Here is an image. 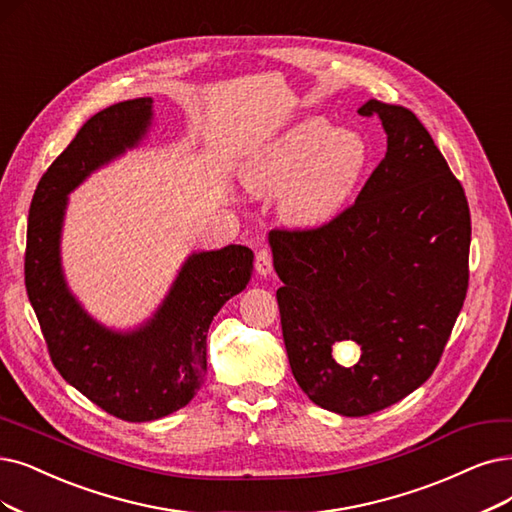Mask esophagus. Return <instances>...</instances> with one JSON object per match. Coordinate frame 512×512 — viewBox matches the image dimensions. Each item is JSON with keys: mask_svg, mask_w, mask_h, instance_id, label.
<instances>
[{"mask_svg": "<svg viewBox=\"0 0 512 512\" xmlns=\"http://www.w3.org/2000/svg\"><path fill=\"white\" fill-rule=\"evenodd\" d=\"M271 271H273V256H271V252L269 250H260L256 254V273L260 277H267V275H271Z\"/></svg>", "mask_w": 512, "mask_h": 512, "instance_id": "esophagus-1", "label": "esophagus"}]
</instances>
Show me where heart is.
Listing matches in <instances>:
<instances>
[{
	"instance_id": "b5f03b06",
	"label": "heart",
	"mask_w": 512,
	"mask_h": 512,
	"mask_svg": "<svg viewBox=\"0 0 512 512\" xmlns=\"http://www.w3.org/2000/svg\"><path fill=\"white\" fill-rule=\"evenodd\" d=\"M365 138L353 128H332L323 117L302 119L262 147L243 170L254 195H275L294 227L317 229L338 218L365 172Z\"/></svg>"
}]
</instances>
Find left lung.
I'll return each mask as SVG.
<instances>
[{"mask_svg": "<svg viewBox=\"0 0 512 512\" xmlns=\"http://www.w3.org/2000/svg\"><path fill=\"white\" fill-rule=\"evenodd\" d=\"M386 155L349 210L313 231H271L285 351L315 405L340 416L384 410L422 386L468 288L466 195L431 134L405 107L367 100ZM342 343L360 346L340 366Z\"/></svg>", "mask_w": 512, "mask_h": 512, "instance_id": "left-lung-1", "label": "left lung"}]
</instances>
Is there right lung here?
I'll use <instances>...</instances> for the list:
<instances>
[{
    "instance_id": "add662e5",
    "label": "right lung",
    "mask_w": 512,
    "mask_h": 512,
    "mask_svg": "<svg viewBox=\"0 0 512 512\" xmlns=\"http://www.w3.org/2000/svg\"><path fill=\"white\" fill-rule=\"evenodd\" d=\"M151 124L153 98L117 102L90 117L39 180L27 224L25 285L54 367L81 395L128 422L163 418L197 395L210 323L245 290L254 269L245 245L193 252L157 311L134 330L102 325L69 290L60 258L69 193L136 149Z\"/></svg>"
}]
</instances>
